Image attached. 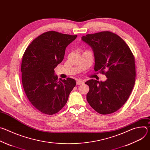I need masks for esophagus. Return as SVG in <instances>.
I'll return each instance as SVG.
<instances>
[{"label":"esophagus","instance_id":"esophagus-1","mask_svg":"<svg viewBox=\"0 0 150 150\" xmlns=\"http://www.w3.org/2000/svg\"><path fill=\"white\" fill-rule=\"evenodd\" d=\"M83 83V81L82 80H77L76 81V84L77 85H81Z\"/></svg>","mask_w":150,"mask_h":150}]
</instances>
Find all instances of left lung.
<instances>
[{"label": "left lung", "instance_id": "left-lung-1", "mask_svg": "<svg viewBox=\"0 0 150 150\" xmlns=\"http://www.w3.org/2000/svg\"><path fill=\"white\" fill-rule=\"evenodd\" d=\"M81 39L93 51L95 71L108 78L105 81L90 79L85 82L90 87L87 101L100 114L114 113L127 101L135 85L134 55L122 38L109 31L87 34Z\"/></svg>", "mask_w": 150, "mask_h": 150}]
</instances>
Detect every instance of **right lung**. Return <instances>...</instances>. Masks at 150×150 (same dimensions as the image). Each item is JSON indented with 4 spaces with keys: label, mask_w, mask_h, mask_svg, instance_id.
<instances>
[{
    "label": "right lung",
    "mask_w": 150,
    "mask_h": 150,
    "mask_svg": "<svg viewBox=\"0 0 150 150\" xmlns=\"http://www.w3.org/2000/svg\"><path fill=\"white\" fill-rule=\"evenodd\" d=\"M76 37L52 31L45 33L31 42L23 55V88L32 105L42 113L52 115L60 111L76 85L72 78L58 80L54 69Z\"/></svg>",
    "instance_id": "add662e5"
}]
</instances>
